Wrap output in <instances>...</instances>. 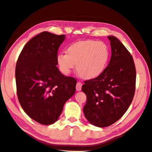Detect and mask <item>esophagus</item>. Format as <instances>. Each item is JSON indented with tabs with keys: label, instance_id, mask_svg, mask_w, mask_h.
Listing matches in <instances>:
<instances>
[{
	"label": "esophagus",
	"instance_id": "34e87169",
	"mask_svg": "<svg viewBox=\"0 0 152 152\" xmlns=\"http://www.w3.org/2000/svg\"><path fill=\"white\" fill-rule=\"evenodd\" d=\"M82 84L80 82H78L76 84V89L77 91H81V88H82Z\"/></svg>",
	"mask_w": 152,
	"mask_h": 152
}]
</instances>
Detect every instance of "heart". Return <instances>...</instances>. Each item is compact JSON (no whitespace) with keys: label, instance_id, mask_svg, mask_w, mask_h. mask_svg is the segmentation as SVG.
<instances>
[{"label":"heart","instance_id":"1","mask_svg":"<svg viewBox=\"0 0 152 152\" xmlns=\"http://www.w3.org/2000/svg\"><path fill=\"white\" fill-rule=\"evenodd\" d=\"M110 52L106 43L86 40L72 43L67 53H60L57 62L64 74H70L76 64V70L84 79L95 78L103 72L109 62Z\"/></svg>","mask_w":152,"mask_h":152}]
</instances>
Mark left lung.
<instances>
[{
	"instance_id": "1",
	"label": "left lung",
	"mask_w": 152,
	"mask_h": 152,
	"mask_svg": "<svg viewBox=\"0 0 152 152\" xmlns=\"http://www.w3.org/2000/svg\"><path fill=\"white\" fill-rule=\"evenodd\" d=\"M111 58L96 78L84 81L82 91L86 95L84 113L93 125L105 127L117 121L127 111L135 91L136 70L129 51L114 36H108Z\"/></svg>"
}]
</instances>
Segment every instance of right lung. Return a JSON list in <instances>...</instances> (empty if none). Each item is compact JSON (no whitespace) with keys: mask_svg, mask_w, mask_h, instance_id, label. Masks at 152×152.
Masks as SVG:
<instances>
[{"mask_svg":"<svg viewBox=\"0 0 152 152\" xmlns=\"http://www.w3.org/2000/svg\"><path fill=\"white\" fill-rule=\"evenodd\" d=\"M64 39L65 35L42 32L25 44L17 61L19 103L29 117L42 125L55 123L76 91V80L63 75L56 66Z\"/></svg>","mask_w":152,"mask_h":152,"instance_id":"1","label":"right lung"}]
</instances>
